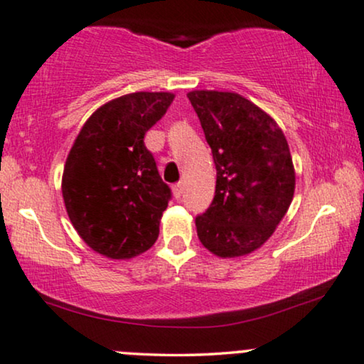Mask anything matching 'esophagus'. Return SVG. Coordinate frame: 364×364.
<instances>
[{"instance_id": "obj_1", "label": "esophagus", "mask_w": 364, "mask_h": 364, "mask_svg": "<svg viewBox=\"0 0 364 364\" xmlns=\"http://www.w3.org/2000/svg\"><path fill=\"white\" fill-rule=\"evenodd\" d=\"M172 193H173V197H176V199H181L182 193H183V183L182 182L176 183V186L172 187Z\"/></svg>"}]
</instances>
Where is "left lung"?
<instances>
[{"label":"left lung","instance_id":"obj_1","mask_svg":"<svg viewBox=\"0 0 364 364\" xmlns=\"http://www.w3.org/2000/svg\"><path fill=\"white\" fill-rule=\"evenodd\" d=\"M187 98L217 171L214 200L196 219L197 235L217 257L247 256L274 234L294 197L289 145L276 120L239 93L193 90Z\"/></svg>","mask_w":364,"mask_h":364}]
</instances>
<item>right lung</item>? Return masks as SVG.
I'll return each mask as SVG.
<instances>
[{"instance_id": "obj_1", "label": "right lung", "mask_w": 364, "mask_h": 364, "mask_svg": "<svg viewBox=\"0 0 364 364\" xmlns=\"http://www.w3.org/2000/svg\"><path fill=\"white\" fill-rule=\"evenodd\" d=\"M171 92H135L107 102L73 141L61 193L75 230L108 259H132L155 244L171 188L144 144L173 100Z\"/></svg>"}]
</instances>
